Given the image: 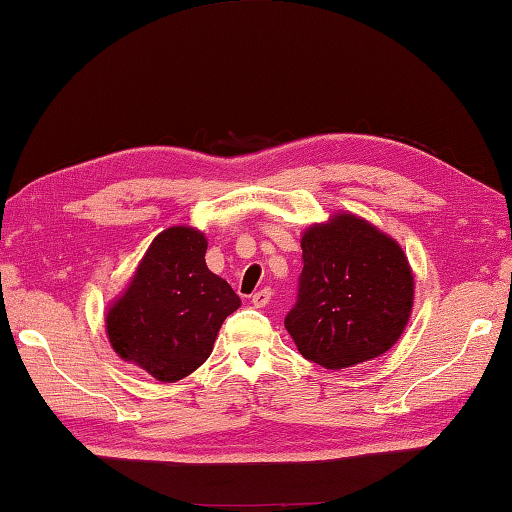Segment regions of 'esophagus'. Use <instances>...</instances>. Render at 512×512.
<instances>
[{
	"label": "esophagus",
	"mask_w": 512,
	"mask_h": 512,
	"mask_svg": "<svg viewBox=\"0 0 512 512\" xmlns=\"http://www.w3.org/2000/svg\"><path fill=\"white\" fill-rule=\"evenodd\" d=\"M270 297H273V290H270V288L257 290V293H253V306L264 308L270 302Z\"/></svg>",
	"instance_id": "esophagus-1"
}]
</instances>
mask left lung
<instances>
[{
  "mask_svg": "<svg viewBox=\"0 0 512 512\" xmlns=\"http://www.w3.org/2000/svg\"><path fill=\"white\" fill-rule=\"evenodd\" d=\"M302 262L284 326L308 362L330 370L362 364L404 333L415 282L388 235L355 215H335L306 230Z\"/></svg>",
  "mask_w": 512,
  "mask_h": 512,
  "instance_id": "1",
  "label": "left lung"
}]
</instances>
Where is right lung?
<instances>
[{"label": "right lung", "instance_id": "add662e5", "mask_svg": "<svg viewBox=\"0 0 512 512\" xmlns=\"http://www.w3.org/2000/svg\"><path fill=\"white\" fill-rule=\"evenodd\" d=\"M206 237L173 226L159 233L133 282L108 310L115 353L159 382H177L202 366L239 297L206 266Z\"/></svg>", "mask_w": 512, "mask_h": 512}]
</instances>
